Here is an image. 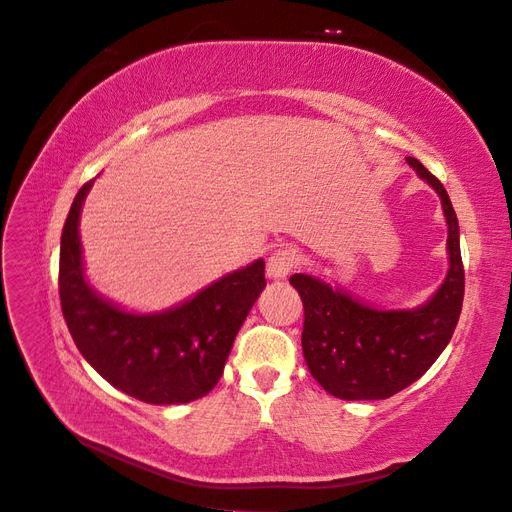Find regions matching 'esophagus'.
<instances>
[{"label":"esophagus","instance_id":"34e87169","mask_svg":"<svg viewBox=\"0 0 512 512\" xmlns=\"http://www.w3.org/2000/svg\"><path fill=\"white\" fill-rule=\"evenodd\" d=\"M301 262V256L290 250V247H282V250H275L269 260H267V275L271 280H284L292 273V269H297Z\"/></svg>","mask_w":512,"mask_h":512}]
</instances>
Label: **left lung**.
I'll return each mask as SVG.
<instances>
[{
	"instance_id": "1",
	"label": "left lung",
	"mask_w": 512,
	"mask_h": 512,
	"mask_svg": "<svg viewBox=\"0 0 512 512\" xmlns=\"http://www.w3.org/2000/svg\"><path fill=\"white\" fill-rule=\"evenodd\" d=\"M442 198L451 267L433 297L416 309H378L318 277L294 273L305 320L301 346L312 376L339 399H386L416 382L438 359L463 305L459 222L444 185L416 158H406Z\"/></svg>"
}]
</instances>
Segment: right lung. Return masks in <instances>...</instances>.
Here are the masks:
<instances>
[{"label":"right lung","instance_id":"add662e5","mask_svg":"<svg viewBox=\"0 0 512 512\" xmlns=\"http://www.w3.org/2000/svg\"><path fill=\"white\" fill-rule=\"evenodd\" d=\"M87 181L61 230L59 299L85 361L115 389L156 406L188 404L218 384L243 320L267 286L265 260L213 282L160 314H132L85 282L79 218Z\"/></svg>","mask_w":512,"mask_h":512}]
</instances>
